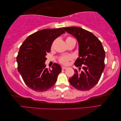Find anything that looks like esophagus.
<instances>
[{
    "label": "esophagus",
    "mask_w": 121,
    "mask_h": 121,
    "mask_svg": "<svg viewBox=\"0 0 121 121\" xmlns=\"http://www.w3.org/2000/svg\"><path fill=\"white\" fill-rule=\"evenodd\" d=\"M61 68H62V70H65V69H66L68 68L67 67H65V66H62V67H61Z\"/></svg>",
    "instance_id": "34e87169"
}]
</instances>
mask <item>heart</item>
Masks as SVG:
<instances>
[{
  "label": "heart",
  "mask_w": 121,
  "mask_h": 121,
  "mask_svg": "<svg viewBox=\"0 0 121 121\" xmlns=\"http://www.w3.org/2000/svg\"><path fill=\"white\" fill-rule=\"evenodd\" d=\"M73 40H74V39L73 37H72L71 36H68L66 38V43H68L69 42H70L71 41ZM53 45H54V43H53L52 45H51V48H53ZM72 59H73L72 56L71 55H64V56H60L58 59V61L61 64H62V65H66L68 63L69 61L72 60Z\"/></svg>",
  "instance_id": "obj_1"
}]
</instances>
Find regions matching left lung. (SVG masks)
<instances>
[{"mask_svg":"<svg viewBox=\"0 0 121 121\" xmlns=\"http://www.w3.org/2000/svg\"><path fill=\"white\" fill-rule=\"evenodd\" d=\"M66 32L76 37L79 45V57L74 65L75 69L69 82L74 88L89 91L96 85L104 70L105 51L101 42L91 32L76 26L63 27Z\"/></svg>","mask_w":121,"mask_h":121,"instance_id":"obj_1","label":"left lung"}]
</instances>
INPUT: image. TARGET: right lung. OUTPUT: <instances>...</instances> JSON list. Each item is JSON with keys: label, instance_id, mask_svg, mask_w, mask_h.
<instances>
[{"label": "right lung", "instance_id": "add662e5", "mask_svg": "<svg viewBox=\"0 0 121 121\" xmlns=\"http://www.w3.org/2000/svg\"><path fill=\"white\" fill-rule=\"evenodd\" d=\"M65 33L62 28L40 30L29 35L20 46L17 57V70L25 84L33 91H45L56 83L62 69L55 63L51 70L46 68V56L54 40Z\"/></svg>", "mask_w": 121, "mask_h": 121}]
</instances>
